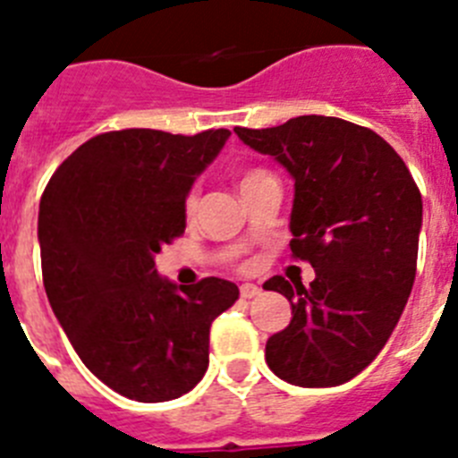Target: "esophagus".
<instances>
[{
  "label": "esophagus",
  "mask_w": 458,
  "mask_h": 458,
  "mask_svg": "<svg viewBox=\"0 0 458 458\" xmlns=\"http://www.w3.org/2000/svg\"><path fill=\"white\" fill-rule=\"evenodd\" d=\"M261 293V289H259L257 284H242L241 286V298H245V301H250V298H254V295Z\"/></svg>",
  "instance_id": "34e87169"
}]
</instances>
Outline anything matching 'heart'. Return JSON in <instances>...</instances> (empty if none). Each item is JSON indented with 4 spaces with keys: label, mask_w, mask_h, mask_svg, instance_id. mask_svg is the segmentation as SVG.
Masks as SVG:
<instances>
[{
    "label": "heart",
    "mask_w": 458,
    "mask_h": 458,
    "mask_svg": "<svg viewBox=\"0 0 458 458\" xmlns=\"http://www.w3.org/2000/svg\"><path fill=\"white\" fill-rule=\"evenodd\" d=\"M261 176H266V174H264V172H250V174H245V176H242V179H241V185L250 183V181L261 179ZM194 206H197V197H194V194H190V199H188V210H194Z\"/></svg>",
    "instance_id": "heart-1"
}]
</instances>
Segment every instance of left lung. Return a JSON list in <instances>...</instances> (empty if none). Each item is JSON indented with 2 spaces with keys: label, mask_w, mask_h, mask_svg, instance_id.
Masks as SVG:
<instances>
[{
  "label": "left lung",
  "mask_w": 458,
  "mask_h": 458,
  "mask_svg": "<svg viewBox=\"0 0 458 458\" xmlns=\"http://www.w3.org/2000/svg\"><path fill=\"white\" fill-rule=\"evenodd\" d=\"M293 179L291 252L310 261V286L270 277L291 323L266 342L275 376L301 387L342 386L369 365L411 295L422 194L399 153L369 128L295 116L275 128H233Z\"/></svg>",
  "instance_id": "obj_1"
}]
</instances>
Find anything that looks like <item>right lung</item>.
<instances>
[{
	"mask_svg": "<svg viewBox=\"0 0 458 458\" xmlns=\"http://www.w3.org/2000/svg\"><path fill=\"white\" fill-rule=\"evenodd\" d=\"M232 132L151 128L84 141L52 174L38 208L43 284L87 369L141 403L179 399L208 369L210 323L238 286L174 284L156 254L185 229L192 183Z\"/></svg>",
	"mask_w": 458,
	"mask_h": 458,
	"instance_id": "1",
	"label": "right lung"
}]
</instances>
